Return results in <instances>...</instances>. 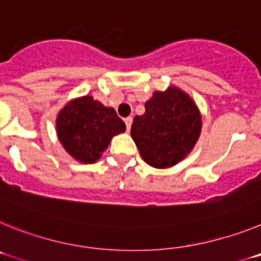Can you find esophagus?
Segmentation results:
<instances>
[{"label":"esophagus","instance_id":"34e87169","mask_svg":"<svg viewBox=\"0 0 261 261\" xmlns=\"http://www.w3.org/2000/svg\"><path fill=\"white\" fill-rule=\"evenodd\" d=\"M124 121H125V125H126V130H129V129H130V126H132V121H133V119L130 116L129 117H126L125 120H124Z\"/></svg>","mask_w":261,"mask_h":261}]
</instances>
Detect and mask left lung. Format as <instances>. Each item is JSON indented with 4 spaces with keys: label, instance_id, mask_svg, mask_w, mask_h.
<instances>
[{
    "label": "left lung",
    "instance_id": "1",
    "mask_svg": "<svg viewBox=\"0 0 261 261\" xmlns=\"http://www.w3.org/2000/svg\"><path fill=\"white\" fill-rule=\"evenodd\" d=\"M201 114L192 98L177 86L154 91L145 114L133 119L130 136L142 159L154 168H168L192 151L201 133Z\"/></svg>",
    "mask_w": 261,
    "mask_h": 261
}]
</instances>
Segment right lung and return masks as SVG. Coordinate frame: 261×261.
<instances>
[{
	"mask_svg": "<svg viewBox=\"0 0 261 261\" xmlns=\"http://www.w3.org/2000/svg\"><path fill=\"white\" fill-rule=\"evenodd\" d=\"M56 132L66 153L89 165L102 156L114 136L125 132V124L114 108L84 95L71 99L60 110Z\"/></svg>",
	"mask_w": 261,
	"mask_h": 261,
	"instance_id": "add662e5",
	"label": "right lung"
}]
</instances>
